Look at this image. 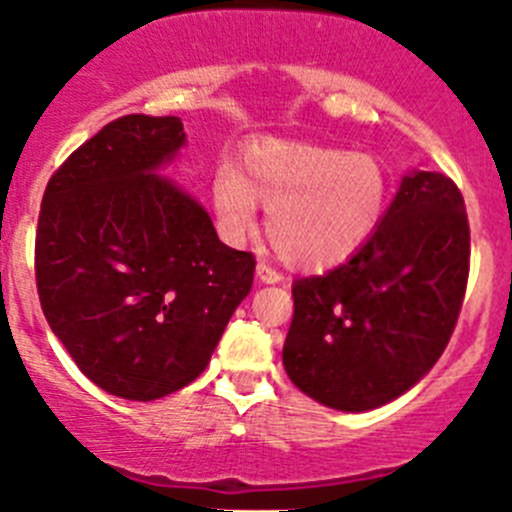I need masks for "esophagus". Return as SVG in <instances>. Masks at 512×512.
Segmentation results:
<instances>
[{
  "instance_id": "34e87169",
  "label": "esophagus",
  "mask_w": 512,
  "mask_h": 512,
  "mask_svg": "<svg viewBox=\"0 0 512 512\" xmlns=\"http://www.w3.org/2000/svg\"><path fill=\"white\" fill-rule=\"evenodd\" d=\"M257 278H260L262 283H283V272L275 270L270 262L260 260L257 262Z\"/></svg>"
}]
</instances>
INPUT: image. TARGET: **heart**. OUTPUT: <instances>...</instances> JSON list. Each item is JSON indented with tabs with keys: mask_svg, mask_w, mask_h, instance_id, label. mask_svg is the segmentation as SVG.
<instances>
[{
	"mask_svg": "<svg viewBox=\"0 0 512 512\" xmlns=\"http://www.w3.org/2000/svg\"><path fill=\"white\" fill-rule=\"evenodd\" d=\"M245 174L224 164L214 209L224 237L242 242L267 209V237L285 262L331 267L374 237L389 207V176L371 154L295 141H260L245 151Z\"/></svg>",
	"mask_w": 512,
	"mask_h": 512,
	"instance_id": "obj_1",
	"label": "heart"
}]
</instances>
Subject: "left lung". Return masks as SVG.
Here are the masks:
<instances>
[{
    "label": "left lung",
    "instance_id": "left-lung-1",
    "mask_svg": "<svg viewBox=\"0 0 512 512\" xmlns=\"http://www.w3.org/2000/svg\"><path fill=\"white\" fill-rule=\"evenodd\" d=\"M470 275V222L450 176H404L356 255L293 283L283 346L290 381L341 412H369L412 389L442 356Z\"/></svg>",
    "mask_w": 512,
    "mask_h": 512
}]
</instances>
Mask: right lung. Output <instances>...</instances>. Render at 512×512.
Listing matches in <instances>:
<instances>
[{"mask_svg":"<svg viewBox=\"0 0 512 512\" xmlns=\"http://www.w3.org/2000/svg\"><path fill=\"white\" fill-rule=\"evenodd\" d=\"M181 143L176 116L116 118L50 176L37 219L42 313L78 369L123 399L197 379L255 278V255L151 174Z\"/></svg>","mask_w":512,"mask_h":512,"instance_id":"add662e5","label":"right lung"}]
</instances>
